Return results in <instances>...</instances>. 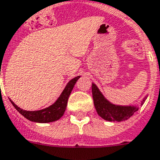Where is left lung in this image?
Instances as JSON below:
<instances>
[{"instance_id":"obj_1","label":"left lung","mask_w":160,"mask_h":160,"mask_svg":"<svg viewBox=\"0 0 160 160\" xmlns=\"http://www.w3.org/2000/svg\"><path fill=\"white\" fill-rule=\"evenodd\" d=\"M92 92L94 106L98 114L102 118L109 122H121L128 119L138 110V107L137 106H122L110 102L105 98L96 84L92 83ZM145 98L146 97H144L141 102V105H143Z\"/></svg>"}]
</instances>
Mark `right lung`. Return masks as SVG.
Here are the masks:
<instances>
[{
  "label": "right lung",
  "mask_w": 160,
  "mask_h": 160,
  "mask_svg": "<svg viewBox=\"0 0 160 160\" xmlns=\"http://www.w3.org/2000/svg\"><path fill=\"white\" fill-rule=\"evenodd\" d=\"M79 78H80V76H78L70 80L65 87V88L63 89L62 92L61 93L57 101L53 104H52L48 108H43V109L38 110V111H27V110L22 109L21 108L17 106L11 99H10V101L12 102V105L21 114L23 115L26 118L32 121V122H54V121H57L59 118H61L62 117V115L64 114L69 96H70L74 85L77 82V81L78 80Z\"/></svg>",
  "instance_id": "1"
}]
</instances>
